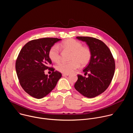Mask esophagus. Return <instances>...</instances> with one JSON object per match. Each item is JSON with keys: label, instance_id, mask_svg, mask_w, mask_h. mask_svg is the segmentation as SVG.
<instances>
[{"label": "esophagus", "instance_id": "esophagus-1", "mask_svg": "<svg viewBox=\"0 0 133 133\" xmlns=\"http://www.w3.org/2000/svg\"><path fill=\"white\" fill-rule=\"evenodd\" d=\"M69 74H63V75H62L63 76H69Z\"/></svg>", "mask_w": 133, "mask_h": 133}]
</instances>
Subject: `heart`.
<instances>
[{
	"instance_id": "b5f03b06",
	"label": "heart",
	"mask_w": 133,
	"mask_h": 133,
	"mask_svg": "<svg viewBox=\"0 0 133 133\" xmlns=\"http://www.w3.org/2000/svg\"><path fill=\"white\" fill-rule=\"evenodd\" d=\"M65 51L71 52L69 63L62 62L56 66V69L64 74H69L78 68L80 64L82 67L86 66L91 58L90 49L86 46H83L82 44L74 39L69 38L59 45L52 46L48 52L50 60L55 63H58L61 58L59 48Z\"/></svg>"
}]
</instances>
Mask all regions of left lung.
Masks as SVG:
<instances>
[{
    "label": "left lung",
    "mask_w": 133,
    "mask_h": 133,
    "mask_svg": "<svg viewBox=\"0 0 133 133\" xmlns=\"http://www.w3.org/2000/svg\"><path fill=\"white\" fill-rule=\"evenodd\" d=\"M85 42L91 52V58L83 71L86 78L78 75L74 87L87 98H93L105 91L109 86L115 69V60L109 48L102 41L94 37H77Z\"/></svg>",
    "instance_id": "left-lung-1"
}]
</instances>
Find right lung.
<instances>
[{
	"label": "right lung",
	"mask_w": 133,
	"mask_h": 133,
	"mask_svg": "<svg viewBox=\"0 0 133 133\" xmlns=\"http://www.w3.org/2000/svg\"><path fill=\"white\" fill-rule=\"evenodd\" d=\"M61 39L43 38L28 42L21 49L16 62V70L19 82L23 89L31 96L40 99L44 97L55 87L62 74L55 71L48 52L55 43ZM51 70L48 77L44 70Z\"/></svg>",
	"instance_id": "add662e5"
}]
</instances>
